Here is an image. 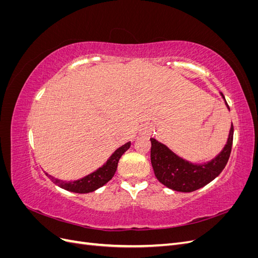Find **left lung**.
I'll return each instance as SVG.
<instances>
[{
    "label": "left lung",
    "mask_w": 258,
    "mask_h": 258,
    "mask_svg": "<svg viewBox=\"0 0 258 258\" xmlns=\"http://www.w3.org/2000/svg\"><path fill=\"white\" fill-rule=\"evenodd\" d=\"M222 96L225 99L223 93ZM227 106L229 107L228 104ZM232 141L233 124H231L227 144L220 155L205 165H192L179 158L166 145L151 139V161L155 175L160 183L173 190L183 192L197 190L213 181L224 170L230 157Z\"/></svg>",
    "instance_id": "1"
}]
</instances>
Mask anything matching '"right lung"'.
<instances>
[{
  "instance_id": "obj_1",
  "label": "right lung",
  "mask_w": 258,
  "mask_h": 258,
  "mask_svg": "<svg viewBox=\"0 0 258 258\" xmlns=\"http://www.w3.org/2000/svg\"><path fill=\"white\" fill-rule=\"evenodd\" d=\"M130 144L131 143L128 142L124 145H122L121 147H119L118 150L111 156V158L107 160V162L102 168L97 170L96 172H93L87 176L79 179V181L64 182V181H60L58 178H54L48 174L46 175L50 178L51 182H53L56 185L62 187V188H64L67 190L79 192V194H86V192L93 191L98 189L99 187L105 185L114 176L117 166H118V161L122 156V154L127 150H129Z\"/></svg>"
}]
</instances>
